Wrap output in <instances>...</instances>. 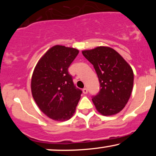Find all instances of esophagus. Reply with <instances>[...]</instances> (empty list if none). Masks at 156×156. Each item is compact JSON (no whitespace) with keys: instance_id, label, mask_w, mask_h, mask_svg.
Here are the masks:
<instances>
[{"instance_id":"1","label":"esophagus","mask_w":156,"mask_h":156,"mask_svg":"<svg viewBox=\"0 0 156 156\" xmlns=\"http://www.w3.org/2000/svg\"><path fill=\"white\" fill-rule=\"evenodd\" d=\"M82 91H83V94H87V92H88V90H87V88H83V89H82Z\"/></svg>"}]
</instances>
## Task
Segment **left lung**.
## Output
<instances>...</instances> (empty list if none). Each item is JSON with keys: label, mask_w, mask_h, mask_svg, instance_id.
Segmentation results:
<instances>
[{"label": "left lung", "mask_w": 156, "mask_h": 156, "mask_svg": "<svg viewBox=\"0 0 156 156\" xmlns=\"http://www.w3.org/2000/svg\"><path fill=\"white\" fill-rule=\"evenodd\" d=\"M82 53L94 66L99 79L101 89L92 99L98 112L104 116L121 112L133 89L131 67L115 50L108 47L101 46Z\"/></svg>", "instance_id": "8db88e82"}]
</instances>
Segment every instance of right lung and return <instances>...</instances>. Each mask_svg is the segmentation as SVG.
<instances>
[{
  "label": "right lung",
  "mask_w": 156,
  "mask_h": 156,
  "mask_svg": "<svg viewBox=\"0 0 156 156\" xmlns=\"http://www.w3.org/2000/svg\"><path fill=\"white\" fill-rule=\"evenodd\" d=\"M79 51L55 45L46 52L32 75V96L42 112L55 121L70 119L76 112L82 91L77 88L68 68Z\"/></svg>",
  "instance_id": "obj_1"
}]
</instances>
